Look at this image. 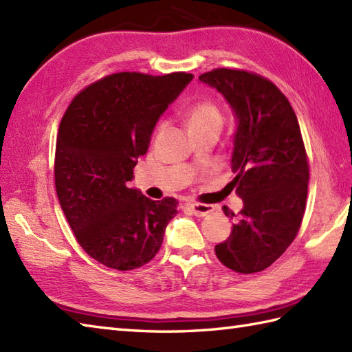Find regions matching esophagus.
<instances>
[{
	"mask_svg": "<svg viewBox=\"0 0 352 352\" xmlns=\"http://www.w3.org/2000/svg\"><path fill=\"white\" fill-rule=\"evenodd\" d=\"M188 207L192 210V213L198 216V218H203V216H207L208 213L213 212V207L208 204H203V203H190L188 204Z\"/></svg>",
	"mask_w": 352,
	"mask_h": 352,
	"instance_id": "obj_1",
	"label": "esophagus"
}]
</instances>
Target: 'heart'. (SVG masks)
<instances>
[{
	"instance_id": "obj_1",
	"label": "heart",
	"mask_w": 352,
	"mask_h": 352,
	"mask_svg": "<svg viewBox=\"0 0 352 352\" xmlns=\"http://www.w3.org/2000/svg\"><path fill=\"white\" fill-rule=\"evenodd\" d=\"M188 124L190 131L216 130L221 131L223 113L221 107L212 100H203L193 104L188 111Z\"/></svg>"
}]
</instances>
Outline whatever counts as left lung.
<instances>
[{
    "instance_id": "1",
    "label": "left lung",
    "mask_w": 352,
    "mask_h": 352,
    "mask_svg": "<svg viewBox=\"0 0 352 352\" xmlns=\"http://www.w3.org/2000/svg\"><path fill=\"white\" fill-rule=\"evenodd\" d=\"M218 89L237 118L228 186L243 201L226 242L214 246L223 266L239 274L271 266L295 241L305 212L309 159L289 100L271 80L243 69L199 76ZM227 216L234 213L223 207Z\"/></svg>"
}]
</instances>
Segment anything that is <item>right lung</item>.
<instances>
[{
  "mask_svg": "<svg viewBox=\"0 0 352 352\" xmlns=\"http://www.w3.org/2000/svg\"><path fill=\"white\" fill-rule=\"evenodd\" d=\"M192 74L118 72L89 85L66 109L54 159L56 192L77 242L101 265L131 271L159 252L178 201L126 188L138 157Z\"/></svg>",
  "mask_w": 352,
  "mask_h": 352,
  "instance_id": "add662e5",
  "label": "right lung"
}]
</instances>
